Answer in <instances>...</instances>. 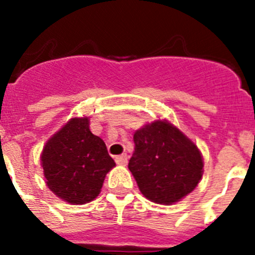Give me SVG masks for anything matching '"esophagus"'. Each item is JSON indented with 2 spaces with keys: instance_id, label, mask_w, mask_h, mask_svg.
<instances>
[{
  "instance_id": "esophagus-1",
  "label": "esophagus",
  "mask_w": 255,
  "mask_h": 255,
  "mask_svg": "<svg viewBox=\"0 0 255 255\" xmlns=\"http://www.w3.org/2000/svg\"><path fill=\"white\" fill-rule=\"evenodd\" d=\"M117 164H120V166H126L128 164V155L126 154H121V155H117L116 158H115Z\"/></svg>"
}]
</instances>
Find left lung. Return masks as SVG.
<instances>
[{"label":"left lung","mask_w":255,"mask_h":255,"mask_svg":"<svg viewBox=\"0 0 255 255\" xmlns=\"http://www.w3.org/2000/svg\"><path fill=\"white\" fill-rule=\"evenodd\" d=\"M129 161L139 190L157 204L180 202L203 176V157L197 144L167 120L145 124L134 132Z\"/></svg>","instance_id":"obj_1"}]
</instances>
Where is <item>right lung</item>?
<instances>
[{"instance_id": "obj_1", "label": "right lung", "mask_w": 255, "mask_h": 255, "mask_svg": "<svg viewBox=\"0 0 255 255\" xmlns=\"http://www.w3.org/2000/svg\"><path fill=\"white\" fill-rule=\"evenodd\" d=\"M40 164L49 190L70 204L98 197L105 177L116 166L106 144L89 129V117H71L47 140Z\"/></svg>"}]
</instances>
